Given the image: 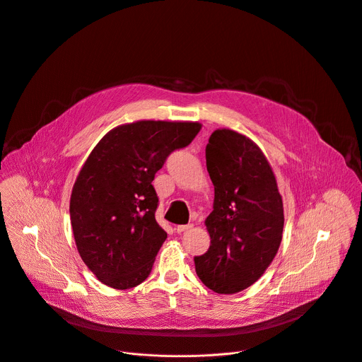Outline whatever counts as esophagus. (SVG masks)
Masks as SVG:
<instances>
[{
	"label": "esophagus",
	"instance_id": "obj_1",
	"mask_svg": "<svg viewBox=\"0 0 362 362\" xmlns=\"http://www.w3.org/2000/svg\"><path fill=\"white\" fill-rule=\"evenodd\" d=\"M190 228H193V224H180V226H176V233H183V231H187V230H190Z\"/></svg>",
	"mask_w": 362,
	"mask_h": 362
}]
</instances>
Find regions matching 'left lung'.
Masks as SVG:
<instances>
[{"label":"left lung","instance_id":"8db88e82","mask_svg":"<svg viewBox=\"0 0 362 362\" xmlns=\"http://www.w3.org/2000/svg\"><path fill=\"white\" fill-rule=\"evenodd\" d=\"M206 166L214 186L213 211L204 221L210 247L194 257L196 273L214 293L234 294L255 284L276 257L283 199L263 151L235 131L210 135Z\"/></svg>","mask_w":362,"mask_h":362}]
</instances>
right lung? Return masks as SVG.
Segmentation results:
<instances>
[{
    "mask_svg": "<svg viewBox=\"0 0 362 362\" xmlns=\"http://www.w3.org/2000/svg\"><path fill=\"white\" fill-rule=\"evenodd\" d=\"M200 129L199 122L138 120L109 131L89 153L69 214L78 253L100 283L128 290L151 274L168 237L155 218V173Z\"/></svg>",
    "mask_w": 362,
    "mask_h": 362,
    "instance_id": "add662e5",
    "label": "right lung"
}]
</instances>
